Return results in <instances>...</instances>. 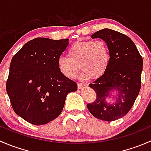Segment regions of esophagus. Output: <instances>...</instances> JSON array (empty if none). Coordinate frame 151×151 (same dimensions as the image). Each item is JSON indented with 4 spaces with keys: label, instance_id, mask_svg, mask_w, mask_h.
Segmentation results:
<instances>
[{
    "label": "esophagus",
    "instance_id": "esophagus-1",
    "mask_svg": "<svg viewBox=\"0 0 151 151\" xmlns=\"http://www.w3.org/2000/svg\"><path fill=\"white\" fill-rule=\"evenodd\" d=\"M86 84H84V83H77V86H78L79 89H83V88L86 87Z\"/></svg>",
    "mask_w": 151,
    "mask_h": 151
}]
</instances>
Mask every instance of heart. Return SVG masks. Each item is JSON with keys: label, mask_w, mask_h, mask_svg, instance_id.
Returning a JSON list of instances; mask_svg holds the SVG:
<instances>
[{"label": "heart", "mask_w": 151, "mask_h": 151, "mask_svg": "<svg viewBox=\"0 0 151 151\" xmlns=\"http://www.w3.org/2000/svg\"><path fill=\"white\" fill-rule=\"evenodd\" d=\"M68 56H60L58 60L59 70L68 78L75 77L80 66L84 70L81 75L83 79L101 77L110 60L107 45L101 39L76 42L68 50Z\"/></svg>", "instance_id": "heart-1"}]
</instances>
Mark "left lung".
I'll return each instance as SVG.
<instances>
[{"label": "left lung", "instance_id": "left-lung-1", "mask_svg": "<svg viewBox=\"0 0 151 151\" xmlns=\"http://www.w3.org/2000/svg\"><path fill=\"white\" fill-rule=\"evenodd\" d=\"M91 38H100L106 42L110 60L104 74L89 84L96 99L87 107L98 119L116 121L132 109L140 91L142 58L133 41L120 32L104 28L94 33ZM114 89L118 92L116 101L109 105L106 98Z\"/></svg>", "mask_w": 151, "mask_h": 151}]
</instances>
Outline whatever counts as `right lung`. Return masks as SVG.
<instances>
[{"label": "right lung", "mask_w": 151, "mask_h": 151, "mask_svg": "<svg viewBox=\"0 0 151 151\" xmlns=\"http://www.w3.org/2000/svg\"><path fill=\"white\" fill-rule=\"evenodd\" d=\"M68 39L36 38L27 42L11 61L6 92L17 115L33 125L55 119L63 109L75 82L60 71L58 60Z\"/></svg>", "instance_id": "add662e5"}]
</instances>
